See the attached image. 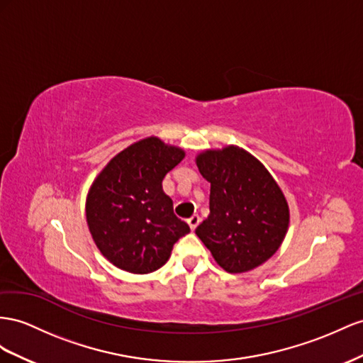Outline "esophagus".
I'll return each mask as SVG.
<instances>
[{
    "label": "esophagus",
    "instance_id": "34e87169",
    "mask_svg": "<svg viewBox=\"0 0 363 363\" xmlns=\"http://www.w3.org/2000/svg\"><path fill=\"white\" fill-rule=\"evenodd\" d=\"M188 224H189V228H191L192 230H195V228H197L199 224H200V217H199V215L194 213L192 217L188 220Z\"/></svg>",
    "mask_w": 363,
    "mask_h": 363
}]
</instances>
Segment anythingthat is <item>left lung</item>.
Listing matches in <instances>:
<instances>
[{
	"instance_id": "obj_1",
	"label": "left lung",
	"mask_w": 363,
	"mask_h": 363,
	"mask_svg": "<svg viewBox=\"0 0 363 363\" xmlns=\"http://www.w3.org/2000/svg\"><path fill=\"white\" fill-rule=\"evenodd\" d=\"M195 163L211 183V212L195 233L223 270L257 269L277 253L287 235L286 195L266 166L237 145L204 150Z\"/></svg>"
}]
</instances>
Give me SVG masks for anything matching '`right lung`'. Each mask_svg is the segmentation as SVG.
<instances>
[{
    "mask_svg": "<svg viewBox=\"0 0 363 363\" xmlns=\"http://www.w3.org/2000/svg\"><path fill=\"white\" fill-rule=\"evenodd\" d=\"M184 150L155 135L126 146L104 166L86 194L93 241L117 269L146 275L164 266L174 244L189 233L163 191L164 175Z\"/></svg>",
    "mask_w": 363,
    "mask_h": 363,
    "instance_id": "right-lung-1",
    "label": "right lung"
}]
</instances>
